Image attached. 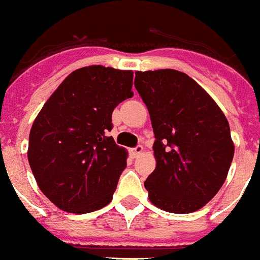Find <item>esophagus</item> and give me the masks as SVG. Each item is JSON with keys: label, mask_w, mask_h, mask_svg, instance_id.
<instances>
[{"label": "esophagus", "mask_w": 260, "mask_h": 260, "mask_svg": "<svg viewBox=\"0 0 260 260\" xmlns=\"http://www.w3.org/2000/svg\"><path fill=\"white\" fill-rule=\"evenodd\" d=\"M130 152H132L133 158H137L138 155H141V153L144 152V147L143 145H137V147H136V148H133Z\"/></svg>", "instance_id": "1"}]
</instances>
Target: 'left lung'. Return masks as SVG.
Returning <instances> with one entry per match:
<instances>
[{
	"label": "left lung",
	"instance_id": "obj_1",
	"mask_svg": "<svg viewBox=\"0 0 260 260\" xmlns=\"http://www.w3.org/2000/svg\"><path fill=\"white\" fill-rule=\"evenodd\" d=\"M134 86L152 123L156 168L148 198L170 213H191L220 190L234 156L224 113L190 76L174 69L136 72Z\"/></svg>",
	"mask_w": 260,
	"mask_h": 260
}]
</instances>
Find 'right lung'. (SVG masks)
<instances>
[{"label":"right lung","mask_w":260,"mask_h":260,"mask_svg":"<svg viewBox=\"0 0 260 260\" xmlns=\"http://www.w3.org/2000/svg\"><path fill=\"white\" fill-rule=\"evenodd\" d=\"M132 87V70L86 66L60 83L36 117L27 159L40 190L59 209L88 213L112 201L127 151L108 132Z\"/></svg>","instance_id":"right-lung-1"}]
</instances>
